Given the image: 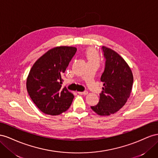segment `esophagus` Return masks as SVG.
I'll use <instances>...</instances> for the list:
<instances>
[{
    "label": "esophagus",
    "mask_w": 158,
    "mask_h": 158,
    "mask_svg": "<svg viewBox=\"0 0 158 158\" xmlns=\"http://www.w3.org/2000/svg\"><path fill=\"white\" fill-rule=\"evenodd\" d=\"M78 93L79 94H82V95H87L88 94L87 91H83V92H78Z\"/></svg>",
    "instance_id": "esophagus-1"
}]
</instances>
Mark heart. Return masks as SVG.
<instances>
[{
    "label": "heart",
    "instance_id": "obj_1",
    "mask_svg": "<svg viewBox=\"0 0 158 158\" xmlns=\"http://www.w3.org/2000/svg\"><path fill=\"white\" fill-rule=\"evenodd\" d=\"M87 56H88V57L89 60L95 59V58H97L95 53H94L93 49H89V50L87 52Z\"/></svg>",
    "mask_w": 158,
    "mask_h": 158
}]
</instances>
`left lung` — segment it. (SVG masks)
<instances>
[{
    "instance_id": "1",
    "label": "left lung",
    "mask_w": 158,
    "mask_h": 158,
    "mask_svg": "<svg viewBox=\"0 0 158 158\" xmlns=\"http://www.w3.org/2000/svg\"><path fill=\"white\" fill-rule=\"evenodd\" d=\"M102 49L106 59L101 77L102 91L98 104L91 108L98 115L109 116L118 112L127 102L134 79L130 67L118 53L106 46Z\"/></svg>"
}]
</instances>
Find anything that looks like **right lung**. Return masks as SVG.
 I'll list each match as a JSON object with an SVG mask.
<instances>
[{"mask_svg":"<svg viewBox=\"0 0 158 158\" xmlns=\"http://www.w3.org/2000/svg\"><path fill=\"white\" fill-rule=\"evenodd\" d=\"M77 52L72 46H57L34 63L26 80V89L34 104L44 114L56 116L65 112L74 98L61 88L63 73Z\"/></svg>","mask_w":158,"mask_h":158,"instance_id":"obj_1","label":"right lung"}]
</instances>
